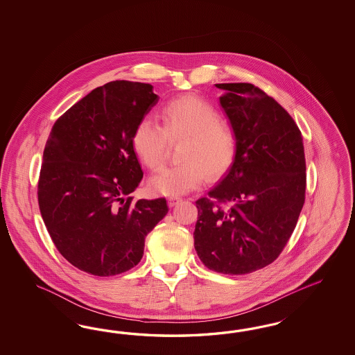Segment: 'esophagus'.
I'll return each instance as SVG.
<instances>
[{"mask_svg":"<svg viewBox=\"0 0 355 355\" xmlns=\"http://www.w3.org/2000/svg\"><path fill=\"white\" fill-rule=\"evenodd\" d=\"M181 200H182V199L178 198V196H171V198L168 199V205H169V207H174V205H178Z\"/></svg>","mask_w":355,"mask_h":355,"instance_id":"1","label":"esophagus"}]
</instances>
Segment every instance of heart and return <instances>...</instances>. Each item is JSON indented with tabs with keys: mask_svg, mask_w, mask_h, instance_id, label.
<instances>
[{
	"mask_svg": "<svg viewBox=\"0 0 355 355\" xmlns=\"http://www.w3.org/2000/svg\"><path fill=\"white\" fill-rule=\"evenodd\" d=\"M162 126L140 119L132 132V148L140 162L156 171L162 166L169 144L182 143L178 166L164 168L150 177V193L180 196L196 189L203 178L217 180L233 165L236 155L234 129L215 107L202 98L183 96L162 107Z\"/></svg>",
	"mask_w": 355,
	"mask_h": 355,
	"instance_id": "heart-1",
	"label": "heart"
}]
</instances>
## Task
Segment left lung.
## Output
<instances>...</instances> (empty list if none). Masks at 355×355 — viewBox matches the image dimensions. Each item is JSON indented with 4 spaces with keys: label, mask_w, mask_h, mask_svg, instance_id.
<instances>
[{
    "label": "left lung",
    "mask_w": 355,
    "mask_h": 355,
    "mask_svg": "<svg viewBox=\"0 0 355 355\" xmlns=\"http://www.w3.org/2000/svg\"><path fill=\"white\" fill-rule=\"evenodd\" d=\"M236 131V155L225 178L196 200L193 246L207 268L246 275L279 258L306 193L301 130L291 114L251 83L216 85Z\"/></svg>",
    "instance_id": "left-lung-1"
}]
</instances>
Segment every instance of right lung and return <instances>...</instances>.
<instances>
[{
    "instance_id": "add662e5",
    "label": "right lung",
    "mask_w": 355,
    "mask_h": 355,
    "mask_svg": "<svg viewBox=\"0 0 355 355\" xmlns=\"http://www.w3.org/2000/svg\"><path fill=\"white\" fill-rule=\"evenodd\" d=\"M148 83L97 87L54 122L44 148L37 200L54 246L100 277L135 267L144 239L168 214L165 198L132 202L143 172L132 132L159 97Z\"/></svg>"
}]
</instances>
